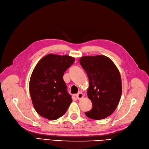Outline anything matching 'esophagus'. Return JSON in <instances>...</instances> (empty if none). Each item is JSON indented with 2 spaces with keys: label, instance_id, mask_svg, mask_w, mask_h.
Listing matches in <instances>:
<instances>
[{
  "label": "esophagus",
  "instance_id": "esophagus-1",
  "mask_svg": "<svg viewBox=\"0 0 149 149\" xmlns=\"http://www.w3.org/2000/svg\"><path fill=\"white\" fill-rule=\"evenodd\" d=\"M83 97H84V95H83L81 92H79L76 95V98H77V100H81Z\"/></svg>",
  "mask_w": 149,
  "mask_h": 149
}]
</instances>
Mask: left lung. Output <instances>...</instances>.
Listing matches in <instances>:
<instances>
[{"instance_id":"1","label":"left lung","mask_w":149,"mask_h":149,"mask_svg":"<svg viewBox=\"0 0 149 149\" xmlns=\"http://www.w3.org/2000/svg\"><path fill=\"white\" fill-rule=\"evenodd\" d=\"M80 63L89 79L87 95L93 107L85 112L89 118L105 119L116 110L122 94L119 71L110 58L103 55L84 56Z\"/></svg>"}]
</instances>
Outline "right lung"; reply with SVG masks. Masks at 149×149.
<instances>
[{"instance_id":"obj_1","label":"right lung","mask_w":149,"mask_h":149,"mask_svg":"<svg viewBox=\"0 0 149 149\" xmlns=\"http://www.w3.org/2000/svg\"><path fill=\"white\" fill-rule=\"evenodd\" d=\"M74 61V58L68 55L49 54L34 68L30 80V94L36 112L44 118H60L72 103L63 76Z\"/></svg>"}]
</instances>
